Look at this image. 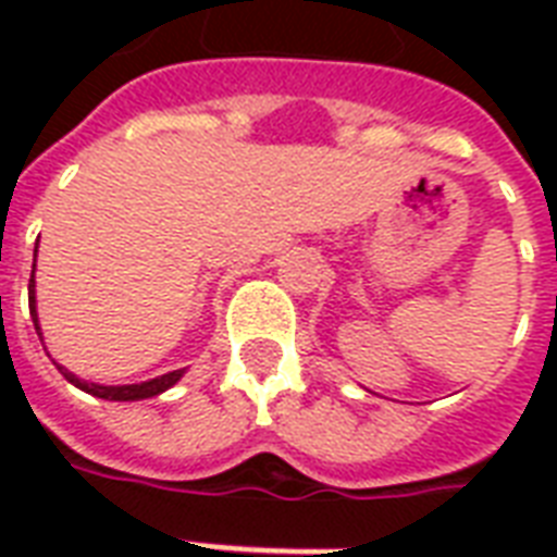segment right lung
I'll return each instance as SVG.
<instances>
[{
    "label": "right lung",
    "mask_w": 557,
    "mask_h": 557,
    "mask_svg": "<svg viewBox=\"0 0 557 557\" xmlns=\"http://www.w3.org/2000/svg\"><path fill=\"white\" fill-rule=\"evenodd\" d=\"M34 265H37V245H34ZM28 309H30V321H34V330L37 335L42 338V332H39V318H37V288H34V274H30V283H28ZM60 367V364H57ZM65 379L72 381L74 387H81L83 393H89V396H98V398H107V401H141V398H152L170 389L176 384L185 370H173V372H164L159 379H150V381H141V384H95V381H83L77 379L74 372H69L65 367H60Z\"/></svg>",
    "instance_id": "obj_1"
}]
</instances>
